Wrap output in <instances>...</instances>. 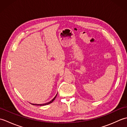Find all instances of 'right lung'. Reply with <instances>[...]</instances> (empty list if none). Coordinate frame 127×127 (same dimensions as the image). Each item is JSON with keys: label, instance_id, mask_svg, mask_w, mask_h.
<instances>
[{"label": "right lung", "instance_id": "add662e5", "mask_svg": "<svg viewBox=\"0 0 127 127\" xmlns=\"http://www.w3.org/2000/svg\"><path fill=\"white\" fill-rule=\"evenodd\" d=\"M57 94H58V93H57ZM57 94H56V95L54 97V98L52 100H51L50 102H47V103H45V104H32V105H40V106H44V105H48V104H51V103H52V102L54 101V100H55V99H56V96H57Z\"/></svg>", "mask_w": 127, "mask_h": 127}]
</instances>
